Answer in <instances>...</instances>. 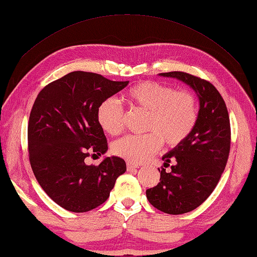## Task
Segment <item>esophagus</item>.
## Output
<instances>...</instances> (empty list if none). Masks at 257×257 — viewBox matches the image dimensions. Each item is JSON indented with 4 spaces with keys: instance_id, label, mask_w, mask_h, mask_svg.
<instances>
[{
    "instance_id": "1",
    "label": "esophagus",
    "mask_w": 257,
    "mask_h": 257,
    "mask_svg": "<svg viewBox=\"0 0 257 257\" xmlns=\"http://www.w3.org/2000/svg\"><path fill=\"white\" fill-rule=\"evenodd\" d=\"M138 168V166L137 165H135V164H133V162H127V169H128V172H132V170H135V169H137Z\"/></svg>"
}]
</instances>
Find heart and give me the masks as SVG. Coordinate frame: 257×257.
<instances>
[{
  "instance_id": "b5f03b06",
  "label": "heart",
  "mask_w": 257,
  "mask_h": 257,
  "mask_svg": "<svg viewBox=\"0 0 257 257\" xmlns=\"http://www.w3.org/2000/svg\"><path fill=\"white\" fill-rule=\"evenodd\" d=\"M132 105L149 111L146 130L142 136L128 135L116 141L113 152L133 164H141L161 148L162 141L169 146L184 142L197 123V101L192 93L175 91L169 85L144 81L127 91ZM99 127L108 135H117L123 128V109L119 100L109 97L96 109Z\"/></svg>"
}]
</instances>
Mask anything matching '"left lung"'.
Returning <instances> with one entry per match:
<instances>
[{
  "label": "left lung",
  "instance_id": "8db88e82",
  "mask_svg": "<svg viewBox=\"0 0 257 257\" xmlns=\"http://www.w3.org/2000/svg\"><path fill=\"white\" fill-rule=\"evenodd\" d=\"M189 85L199 98V112L192 133L162 157L160 182L146 190L157 209L170 215L193 210L213 192L225 169L231 144L230 119L221 93L208 81L184 72L160 73Z\"/></svg>",
  "mask_w": 257,
  "mask_h": 257
}]
</instances>
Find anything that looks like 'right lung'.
I'll return each mask as SVG.
<instances>
[{
	"label": "right lung",
	"instance_id": "1",
	"mask_svg": "<svg viewBox=\"0 0 257 257\" xmlns=\"http://www.w3.org/2000/svg\"><path fill=\"white\" fill-rule=\"evenodd\" d=\"M128 83L75 71L49 83L36 97L27 130L31 166L44 192L64 209L84 213L100 206L127 170L119 157H105L98 166L85 165L84 159L106 153L96 109Z\"/></svg>",
	"mask_w": 257,
	"mask_h": 257
}]
</instances>
